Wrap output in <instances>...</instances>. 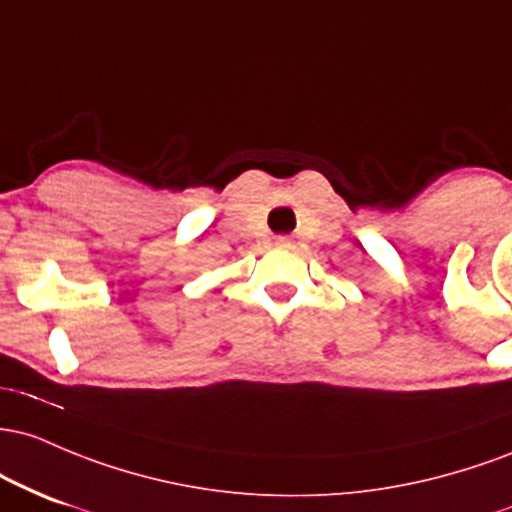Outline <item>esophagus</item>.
Returning a JSON list of instances; mask_svg holds the SVG:
<instances>
[{
  "instance_id": "esophagus-1",
  "label": "esophagus",
  "mask_w": 512,
  "mask_h": 512,
  "mask_svg": "<svg viewBox=\"0 0 512 512\" xmlns=\"http://www.w3.org/2000/svg\"><path fill=\"white\" fill-rule=\"evenodd\" d=\"M278 246H283V249H285V246H290V241H287L285 237H280V239H278Z\"/></svg>"
}]
</instances>
